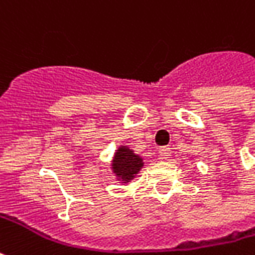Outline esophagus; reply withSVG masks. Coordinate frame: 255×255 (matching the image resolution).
Listing matches in <instances>:
<instances>
[{
  "label": "esophagus",
  "mask_w": 255,
  "mask_h": 255,
  "mask_svg": "<svg viewBox=\"0 0 255 255\" xmlns=\"http://www.w3.org/2000/svg\"><path fill=\"white\" fill-rule=\"evenodd\" d=\"M170 154L171 151L169 147H162V148H159V159H169Z\"/></svg>",
  "instance_id": "esophagus-1"
}]
</instances>
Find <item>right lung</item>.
I'll return each mask as SVG.
<instances>
[{"mask_svg": "<svg viewBox=\"0 0 255 255\" xmlns=\"http://www.w3.org/2000/svg\"><path fill=\"white\" fill-rule=\"evenodd\" d=\"M143 167V159L136 154H133L131 148L127 146L119 147L115 152V158L112 162V170L116 174L118 180L123 181L124 184L129 182V180L135 178V175Z\"/></svg>", "mask_w": 255, "mask_h": 255, "instance_id": "1", "label": "right lung"}]
</instances>
